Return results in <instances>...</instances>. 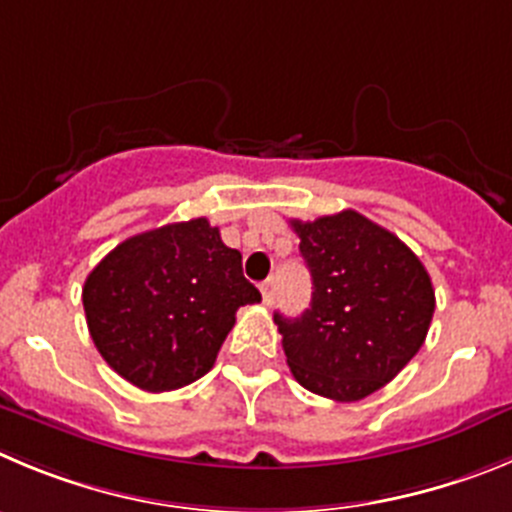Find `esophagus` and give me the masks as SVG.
I'll use <instances>...</instances> for the list:
<instances>
[{"label": "esophagus", "mask_w": 512, "mask_h": 512, "mask_svg": "<svg viewBox=\"0 0 512 512\" xmlns=\"http://www.w3.org/2000/svg\"><path fill=\"white\" fill-rule=\"evenodd\" d=\"M261 297H264L266 304L274 302V279L261 281Z\"/></svg>", "instance_id": "1"}]
</instances>
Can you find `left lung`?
I'll use <instances>...</instances> for the list:
<instances>
[{"label": "left lung", "mask_w": 512, "mask_h": 512, "mask_svg": "<svg viewBox=\"0 0 512 512\" xmlns=\"http://www.w3.org/2000/svg\"><path fill=\"white\" fill-rule=\"evenodd\" d=\"M312 274L302 317L274 322L299 386L332 401H360L419 353L434 317L424 264L391 231L355 210L292 220Z\"/></svg>", "instance_id": "8db88e82"}]
</instances>
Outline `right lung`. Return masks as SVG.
I'll return each mask as SVG.
<instances>
[{
	"instance_id": "obj_1",
	"label": "right lung",
	"mask_w": 512,
	"mask_h": 512,
	"mask_svg": "<svg viewBox=\"0 0 512 512\" xmlns=\"http://www.w3.org/2000/svg\"><path fill=\"white\" fill-rule=\"evenodd\" d=\"M261 302L241 253L208 218L126 238L83 284L101 358L142 391H175L213 368L243 304Z\"/></svg>"
}]
</instances>
